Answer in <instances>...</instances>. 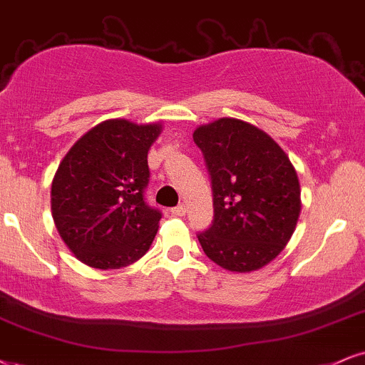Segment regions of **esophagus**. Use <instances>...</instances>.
<instances>
[{
  "label": "esophagus",
  "mask_w": 365,
  "mask_h": 365,
  "mask_svg": "<svg viewBox=\"0 0 365 365\" xmlns=\"http://www.w3.org/2000/svg\"><path fill=\"white\" fill-rule=\"evenodd\" d=\"M170 211H173L174 217H184V215H186V206L178 205V206H174V208Z\"/></svg>",
  "instance_id": "34e87169"
}]
</instances>
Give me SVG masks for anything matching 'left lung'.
Masks as SVG:
<instances>
[{"label":"left lung","mask_w":365,"mask_h":365,"mask_svg":"<svg viewBox=\"0 0 365 365\" xmlns=\"http://www.w3.org/2000/svg\"><path fill=\"white\" fill-rule=\"evenodd\" d=\"M213 191V222L197 233L205 254L232 272H250L276 259L301 211L298 174L262 130L220 118L192 133Z\"/></svg>","instance_id":"8db88e82"}]
</instances>
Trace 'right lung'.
Returning <instances> with one entry per match:
<instances>
[{
  "label": "right lung",
  "instance_id": "right-lung-1",
  "mask_svg": "<svg viewBox=\"0 0 365 365\" xmlns=\"http://www.w3.org/2000/svg\"><path fill=\"white\" fill-rule=\"evenodd\" d=\"M159 123L116 118L84 133L52 181V217L69 250L89 267L137 262L154 240L162 213L145 201L148 148Z\"/></svg>",
  "mask_w": 365,
  "mask_h": 365
}]
</instances>
